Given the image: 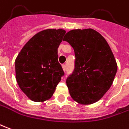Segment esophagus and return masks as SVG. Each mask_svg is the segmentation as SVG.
I'll return each instance as SVG.
<instances>
[{
  "instance_id": "esophagus-1",
  "label": "esophagus",
  "mask_w": 129,
  "mask_h": 129,
  "mask_svg": "<svg viewBox=\"0 0 129 129\" xmlns=\"http://www.w3.org/2000/svg\"><path fill=\"white\" fill-rule=\"evenodd\" d=\"M62 68H63V70L65 71L66 70V65L63 64V65H62Z\"/></svg>"
}]
</instances>
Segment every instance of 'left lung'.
Returning <instances> with one entry per match:
<instances>
[{"instance_id": "1", "label": "left lung", "mask_w": 129, "mask_h": 129, "mask_svg": "<svg viewBox=\"0 0 129 129\" xmlns=\"http://www.w3.org/2000/svg\"><path fill=\"white\" fill-rule=\"evenodd\" d=\"M63 40L73 47L75 56L74 71L66 80L70 95L80 104L97 102L110 88L117 71L110 46L91 28L70 30Z\"/></svg>"}]
</instances>
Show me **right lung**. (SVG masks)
Wrapping results in <instances>:
<instances>
[{"label":"right lung","instance_id":"obj_1","mask_svg":"<svg viewBox=\"0 0 129 129\" xmlns=\"http://www.w3.org/2000/svg\"><path fill=\"white\" fill-rule=\"evenodd\" d=\"M66 30L46 29L32 37L15 60L16 80L21 91L36 102L49 99L64 75L58 47Z\"/></svg>","mask_w":129,"mask_h":129}]
</instances>
